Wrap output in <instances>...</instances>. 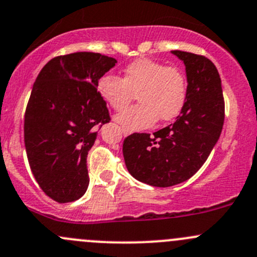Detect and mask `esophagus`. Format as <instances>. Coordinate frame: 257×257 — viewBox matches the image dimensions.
<instances>
[{"mask_svg": "<svg viewBox=\"0 0 257 257\" xmlns=\"http://www.w3.org/2000/svg\"><path fill=\"white\" fill-rule=\"evenodd\" d=\"M125 134H126V133H124V136H125Z\"/></svg>", "mask_w": 257, "mask_h": 257, "instance_id": "obj_1", "label": "esophagus"}]
</instances>
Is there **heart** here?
I'll return each instance as SVG.
<instances>
[{"label":"heart","instance_id":"heart-1","mask_svg":"<svg viewBox=\"0 0 257 257\" xmlns=\"http://www.w3.org/2000/svg\"><path fill=\"white\" fill-rule=\"evenodd\" d=\"M98 93L114 110H121L137 94L139 104L115 116L125 132L145 129L157 119L168 121L183 109L186 100V79L175 67L152 59H138L124 68V77L105 74L98 80Z\"/></svg>","mask_w":257,"mask_h":257}]
</instances>
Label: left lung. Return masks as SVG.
Segmentation results:
<instances>
[{"mask_svg": "<svg viewBox=\"0 0 257 257\" xmlns=\"http://www.w3.org/2000/svg\"><path fill=\"white\" fill-rule=\"evenodd\" d=\"M185 64L186 100L174 123L153 133H134L123 143L128 172L159 188L188 180L203 167L224 125L225 104L216 67L204 56L172 51Z\"/></svg>", "mask_w": 257, "mask_h": 257, "instance_id": "8db88e82", "label": "left lung"}]
</instances>
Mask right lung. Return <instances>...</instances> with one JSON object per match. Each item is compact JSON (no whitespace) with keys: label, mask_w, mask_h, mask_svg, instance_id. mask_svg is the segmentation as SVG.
<instances>
[{"label":"right lung","mask_w":257,"mask_h":257,"mask_svg":"<svg viewBox=\"0 0 257 257\" xmlns=\"http://www.w3.org/2000/svg\"><path fill=\"white\" fill-rule=\"evenodd\" d=\"M112 57L76 52L51 59L33 84L25 114V145L33 177L46 195L71 203L89 185L87 155L99 124L109 121L98 80Z\"/></svg>","instance_id":"obj_1"}]
</instances>
